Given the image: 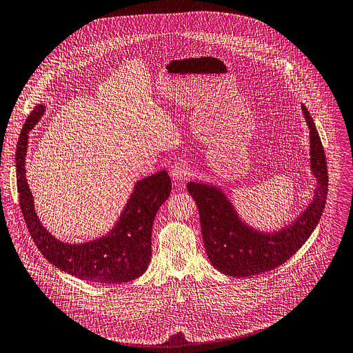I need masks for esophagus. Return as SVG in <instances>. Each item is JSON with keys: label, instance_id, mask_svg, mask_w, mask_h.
Returning a JSON list of instances; mask_svg holds the SVG:
<instances>
[{"label": "esophagus", "instance_id": "obj_1", "mask_svg": "<svg viewBox=\"0 0 353 353\" xmlns=\"http://www.w3.org/2000/svg\"><path fill=\"white\" fill-rule=\"evenodd\" d=\"M190 173H191V170L184 161H177L170 168V176L173 180H177V181L185 180L190 176Z\"/></svg>", "mask_w": 353, "mask_h": 353}]
</instances>
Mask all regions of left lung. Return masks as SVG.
Listing matches in <instances>:
<instances>
[{"instance_id": "left-lung-1", "label": "left lung", "mask_w": 353, "mask_h": 353, "mask_svg": "<svg viewBox=\"0 0 353 353\" xmlns=\"http://www.w3.org/2000/svg\"><path fill=\"white\" fill-rule=\"evenodd\" d=\"M301 111L310 129V169L316 185L307 208L288 225L272 231L256 228L242 219L220 185L201 180L187 184L199 210L208 259L224 275L246 278L279 267L308 241L322 217L329 185L326 155L304 104Z\"/></svg>"}]
</instances>
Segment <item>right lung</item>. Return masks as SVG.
<instances>
[{
	"label": "right lung",
	"mask_w": 353,
	"mask_h": 353,
	"mask_svg": "<svg viewBox=\"0 0 353 353\" xmlns=\"http://www.w3.org/2000/svg\"><path fill=\"white\" fill-rule=\"evenodd\" d=\"M43 112L45 104L35 105L23 125L16 145V183L20 209L37 248L52 265L82 281L114 285L141 276L151 260L154 219L172 191L168 172L159 170L134 183L119 217L107 234L83 243L63 242L41 223L26 179L28 133Z\"/></svg>",
	"instance_id": "1"
}]
</instances>
